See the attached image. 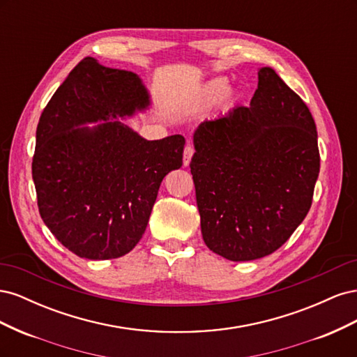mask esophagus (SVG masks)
<instances>
[{"label": "esophagus", "mask_w": 357, "mask_h": 357, "mask_svg": "<svg viewBox=\"0 0 357 357\" xmlns=\"http://www.w3.org/2000/svg\"><path fill=\"white\" fill-rule=\"evenodd\" d=\"M193 153H195V149H193L190 144H188L185 147V150H183V165L188 167L190 164V159H192Z\"/></svg>", "instance_id": "1"}]
</instances>
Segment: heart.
I'll list each match as a JSON object with an SVG mask.
<instances>
[{
    "label": "heart",
    "instance_id": "b5f03b06",
    "mask_svg": "<svg viewBox=\"0 0 357 357\" xmlns=\"http://www.w3.org/2000/svg\"><path fill=\"white\" fill-rule=\"evenodd\" d=\"M226 89H228V80L223 77L213 79L208 83L204 84V88L201 91V98L204 100V102H211L214 100H218L219 96L223 94L222 104L225 107H228L232 101V92L231 91L226 92Z\"/></svg>",
    "mask_w": 357,
    "mask_h": 357
}]
</instances>
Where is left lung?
I'll use <instances>...</instances> for the list:
<instances>
[{
  "label": "left lung",
  "instance_id": "left-lung-1",
  "mask_svg": "<svg viewBox=\"0 0 357 357\" xmlns=\"http://www.w3.org/2000/svg\"><path fill=\"white\" fill-rule=\"evenodd\" d=\"M250 107L204 121L190 172L204 243L229 261L274 253L305 219L320 171L308 107L269 67Z\"/></svg>",
  "mask_w": 357,
  "mask_h": 357
}]
</instances>
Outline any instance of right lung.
I'll return each instance as SVG.
<instances>
[{
  "label": "right lung",
  "mask_w": 357,
  "mask_h": 357,
  "mask_svg": "<svg viewBox=\"0 0 357 357\" xmlns=\"http://www.w3.org/2000/svg\"><path fill=\"white\" fill-rule=\"evenodd\" d=\"M149 105L135 73L84 58L43 110L32 158L38 211L74 255L105 261L131 252L162 180L181 167L185 137L149 142L117 121Z\"/></svg>",
  "instance_id": "1"
}]
</instances>
